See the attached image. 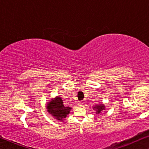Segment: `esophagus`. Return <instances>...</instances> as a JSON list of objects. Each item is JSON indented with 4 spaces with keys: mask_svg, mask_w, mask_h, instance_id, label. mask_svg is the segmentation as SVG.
<instances>
[{
    "mask_svg": "<svg viewBox=\"0 0 149 149\" xmlns=\"http://www.w3.org/2000/svg\"><path fill=\"white\" fill-rule=\"evenodd\" d=\"M82 104H82V102H79L77 104V105H78L79 106H80V107H81V106H82Z\"/></svg>",
    "mask_w": 149,
    "mask_h": 149,
    "instance_id": "obj_1",
    "label": "esophagus"
}]
</instances>
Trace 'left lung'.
Returning a JSON list of instances; mask_svg holds the SVG:
<instances>
[{"instance_id": "left-lung-1", "label": "left lung", "mask_w": 149, "mask_h": 149, "mask_svg": "<svg viewBox=\"0 0 149 149\" xmlns=\"http://www.w3.org/2000/svg\"><path fill=\"white\" fill-rule=\"evenodd\" d=\"M93 109L96 110V113L98 114H100L103 110H105V106H104V104H97V105L94 106L93 107Z\"/></svg>"}]
</instances>
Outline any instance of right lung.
I'll list each match as a JSON object with an SVG mask.
<instances>
[{
  "label": "right lung",
  "mask_w": 149,
  "mask_h": 149,
  "mask_svg": "<svg viewBox=\"0 0 149 149\" xmlns=\"http://www.w3.org/2000/svg\"><path fill=\"white\" fill-rule=\"evenodd\" d=\"M47 109L49 114L54 116V118L63 121V119L70 114L72 108L64 106L62 99L59 96H57L51 100L49 102H47Z\"/></svg>",
  "instance_id": "1"
}]
</instances>
